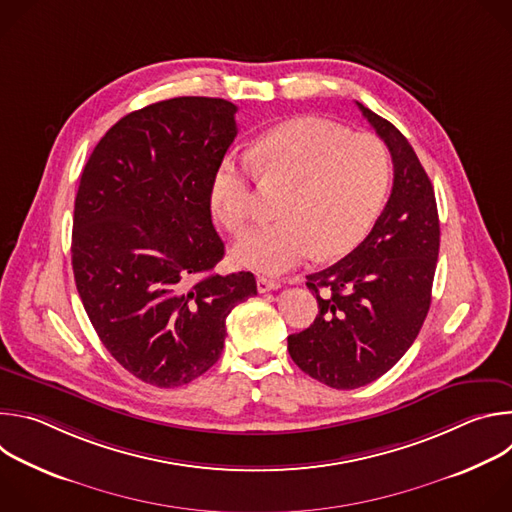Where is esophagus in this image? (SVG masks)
Segmentation results:
<instances>
[{
    "label": "esophagus",
    "instance_id": "34e87169",
    "mask_svg": "<svg viewBox=\"0 0 512 512\" xmlns=\"http://www.w3.org/2000/svg\"><path fill=\"white\" fill-rule=\"evenodd\" d=\"M281 283L275 281V279H269V277H257V291L259 294H267V291H273V289H279Z\"/></svg>",
    "mask_w": 512,
    "mask_h": 512
}]
</instances>
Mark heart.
Returning a JSON list of instances; mask_svg holds the SVG:
<instances>
[{"label": "heart", "mask_w": 512, "mask_h": 512, "mask_svg": "<svg viewBox=\"0 0 512 512\" xmlns=\"http://www.w3.org/2000/svg\"><path fill=\"white\" fill-rule=\"evenodd\" d=\"M247 160L263 184L287 186L281 221L247 233L233 247L237 265L267 275L356 249L377 221L391 178L387 145L377 135L348 133L320 117L271 127L253 141ZM210 210L233 235L251 223L253 184L231 160L212 178Z\"/></svg>", "instance_id": "obj_1"}]
</instances>
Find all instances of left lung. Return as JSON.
Returning <instances> with one entry per match:
<instances>
[{
	"mask_svg": "<svg viewBox=\"0 0 512 512\" xmlns=\"http://www.w3.org/2000/svg\"><path fill=\"white\" fill-rule=\"evenodd\" d=\"M356 105L391 152L393 190L367 239L308 275L318 316L304 332L287 336L298 367L332 389L377 381L409 350L431 304L440 253L433 186L411 143L393 123Z\"/></svg>",
	"mask_w": 512,
	"mask_h": 512,
	"instance_id": "obj_1",
	"label": "left lung"
}]
</instances>
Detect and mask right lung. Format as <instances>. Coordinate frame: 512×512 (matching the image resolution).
Segmentation results:
<instances>
[{
	"mask_svg": "<svg viewBox=\"0 0 512 512\" xmlns=\"http://www.w3.org/2000/svg\"><path fill=\"white\" fill-rule=\"evenodd\" d=\"M237 105L176 97L119 119L81 174L72 271L111 356L139 381L172 389L221 358L227 316L251 296V271L214 273L225 243L210 184L237 137Z\"/></svg>",
	"mask_w": 512,
	"mask_h": 512,
	"instance_id": "right-lung-1",
	"label": "right lung"
}]
</instances>
